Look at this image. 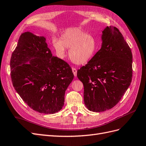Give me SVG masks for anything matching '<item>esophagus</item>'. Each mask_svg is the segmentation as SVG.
<instances>
[{"instance_id": "obj_1", "label": "esophagus", "mask_w": 146, "mask_h": 146, "mask_svg": "<svg viewBox=\"0 0 146 146\" xmlns=\"http://www.w3.org/2000/svg\"><path fill=\"white\" fill-rule=\"evenodd\" d=\"M72 72H73V74H74V76L76 77V76H77V69H76V68H72Z\"/></svg>"}]
</instances>
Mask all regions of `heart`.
Listing matches in <instances>:
<instances>
[{
	"label": "heart",
	"mask_w": 146,
	"mask_h": 146,
	"mask_svg": "<svg viewBox=\"0 0 146 146\" xmlns=\"http://www.w3.org/2000/svg\"><path fill=\"white\" fill-rule=\"evenodd\" d=\"M53 47L60 58L66 55V48L69 49L70 58L74 63H87L93 56L96 47L95 39L79 28H70L61 34L60 38L54 39Z\"/></svg>",
	"instance_id": "1"
}]
</instances>
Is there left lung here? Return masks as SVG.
Masks as SVG:
<instances>
[{"label":"left lung","mask_w":146,"mask_h":146,"mask_svg":"<svg viewBox=\"0 0 146 146\" xmlns=\"http://www.w3.org/2000/svg\"><path fill=\"white\" fill-rule=\"evenodd\" d=\"M102 47L88 63L77 70L84 86V102L94 112L115 106L130 85L132 53L122 33L107 27L102 35Z\"/></svg>","instance_id":"obj_1"}]
</instances>
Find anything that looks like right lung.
Returning a JSON list of instances; mask_svg holds the SVG:
<instances>
[{
  "instance_id": "right-lung-1",
  "label": "right lung",
  "mask_w": 146,
  "mask_h": 146,
  "mask_svg": "<svg viewBox=\"0 0 146 146\" xmlns=\"http://www.w3.org/2000/svg\"><path fill=\"white\" fill-rule=\"evenodd\" d=\"M46 40L30 32L21 34L11 57V78L29 107L40 113L54 114L62 109L74 74L66 61L52 56Z\"/></svg>"
}]
</instances>
